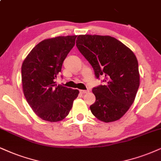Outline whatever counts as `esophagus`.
I'll return each instance as SVG.
<instances>
[{
    "label": "esophagus",
    "instance_id": "obj_1",
    "mask_svg": "<svg viewBox=\"0 0 161 161\" xmlns=\"http://www.w3.org/2000/svg\"><path fill=\"white\" fill-rule=\"evenodd\" d=\"M80 92H81V93H88L89 92V90H80Z\"/></svg>",
    "mask_w": 161,
    "mask_h": 161
}]
</instances>
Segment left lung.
Here are the masks:
<instances>
[{"mask_svg":"<svg viewBox=\"0 0 161 161\" xmlns=\"http://www.w3.org/2000/svg\"><path fill=\"white\" fill-rule=\"evenodd\" d=\"M76 46L104 84L92 89L96 102L92 114L104 122L123 116L135 99L139 86L138 62L133 51L110 36L79 35Z\"/></svg>","mask_w":161,"mask_h":161,"instance_id":"1","label":"left lung"}]
</instances>
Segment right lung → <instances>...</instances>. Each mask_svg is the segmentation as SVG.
I'll return each mask as SVG.
<instances>
[{
	"label": "right lung",
	"instance_id": "add662e5",
	"mask_svg": "<svg viewBox=\"0 0 161 161\" xmlns=\"http://www.w3.org/2000/svg\"><path fill=\"white\" fill-rule=\"evenodd\" d=\"M77 36H58L40 42L27 55L21 66V81L26 100L42 119L58 122L68 116L79 91L58 85L54 79L63 61L75 46Z\"/></svg>",
	"mask_w": 161,
	"mask_h": 161
}]
</instances>
